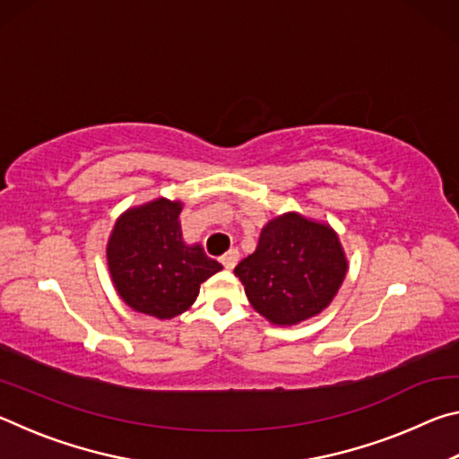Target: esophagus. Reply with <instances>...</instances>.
<instances>
[{
    "label": "esophagus",
    "instance_id": "34e87169",
    "mask_svg": "<svg viewBox=\"0 0 459 459\" xmlns=\"http://www.w3.org/2000/svg\"><path fill=\"white\" fill-rule=\"evenodd\" d=\"M238 257H240V253L237 251V248H230V251L222 255L221 263L224 265V269H235V265L238 263Z\"/></svg>",
    "mask_w": 459,
    "mask_h": 459
}]
</instances>
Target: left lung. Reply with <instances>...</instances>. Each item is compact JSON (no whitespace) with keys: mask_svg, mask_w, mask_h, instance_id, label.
Wrapping results in <instances>:
<instances>
[{"mask_svg":"<svg viewBox=\"0 0 459 459\" xmlns=\"http://www.w3.org/2000/svg\"><path fill=\"white\" fill-rule=\"evenodd\" d=\"M348 271L338 232L299 212L271 219L259 245L235 267L255 312L273 325H295L322 314Z\"/></svg>","mask_w":459,"mask_h":459,"instance_id":"8db88e82","label":"left lung"}]
</instances>
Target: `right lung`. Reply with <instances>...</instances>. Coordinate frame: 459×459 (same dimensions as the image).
<instances>
[{
	"label": "right lung",
	"instance_id": "obj_1",
	"mask_svg": "<svg viewBox=\"0 0 459 459\" xmlns=\"http://www.w3.org/2000/svg\"><path fill=\"white\" fill-rule=\"evenodd\" d=\"M180 212V200L155 198L127 208L108 237V275L119 298L137 314L172 320L196 301L200 285L222 269L206 257L200 243H184Z\"/></svg>",
	"mask_w": 459,
	"mask_h": 459
}]
</instances>
